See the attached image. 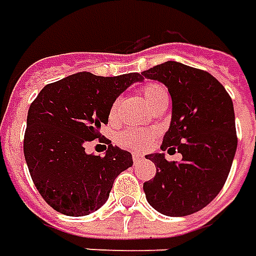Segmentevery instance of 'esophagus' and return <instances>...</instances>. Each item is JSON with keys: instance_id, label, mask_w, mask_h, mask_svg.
<instances>
[{"instance_id": "34e87169", "label": "esophagus", "mask_w": 256, "mask_h": 256, "mask_svg": "<svg viewBox=\"0 0 256 256\" xmlns=\"http://www.w3.org/2000/svg\"><path fill=\"white\" fill-rule=\"evenodd\" d=\"M132 160H134V164H140L142 160V156H140L138 154H132Z\"/></svg>"}]
</instances>
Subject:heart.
I'll list each match as a JSON object with an SVG mask.
<instances>
[{
	"label": "heart",
	"mask_w": 256,
	"mask_h": 256,
	"mask_svg": "<svg viewBox=\"0 0 256 256\" xmlns=\"http://www.w3.org/2000/svg\"><path fill=\"white\" fill-rule=\"evenodd\" d=\"M145 101L148 102L150 108L156 107L158 104L169 100V94L164 84L160 83H148L142 88ZM118 116V100L112 101L111 107L108 110V120L116 121ZM155 138V131L149 128H126L121 131L116 136V144L122 148L142 150L148 148L149 144Z\"/></svg>",
	"instance_id": "b5f03b06"
}]
</instances>
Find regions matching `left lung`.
<instances>
[{
    "label": "left lung",
    "instance_id": "left-lung-1",
    "mask_svg": "<svg viewBox=\"0 0 256 256\" xmlns=\"http://www.w3.org/2000/svg\"><path fill=\"white\" fill-rule=\"evenodd\" d=\"M142 76L170 92L172 121L160 149L182 154L178 164L164 154L146 155L156 166L155 178L144 183L146 200L169 217L200 212L220 193L236 156L232 100L210 73L178 62H164Z\"/></svg>",
    "mask_w": 256,
    "mask_h": 256
}]
</instances>
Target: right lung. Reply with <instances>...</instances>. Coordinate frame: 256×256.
<instances>
[{"instance_id": "add662e5", "label": "right lung", "mask_w": 256, "mask_h": 256, "mask_svg": "<svg viewBox=\"0 0 256 256\" xmlns=\"http://www.w3.org/2000/svg\"><path fill=\"white\" fill-rule=\"evenodd\" d=\"M140 73L116 77L82 72L48 84L30 104L24 155L44 200L64 216L82 217L107 202L114 180L132 166V155L108 145L104 156L86 154L84 145L100 138L112 101Z\"/></svg>"}]
</instances>
